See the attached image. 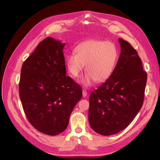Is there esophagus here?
<instances>
[{"label": "esophagus", "mask_w": 160, "mask_h": 160, "mask_svg": "<svg viewBox=\"0 0 160 160\" xmlns=\"http://www.w3.org/2000/svg\"><path fill=\"white\" fill-rule=\"evenodd\" d=\"M82 92H83V96L84 97V98H85V97L88 95V92H87V91L85 89H83Z\"/></svg>", "instance_id": "esophagus-1"}]
</instances>
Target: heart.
I'll return each instance as SVG.
<instances>
[{
    "label": "heart",
    "instance_id": "obj_1",
    "mask_svg": "<svg viewBox=\"0 0 160 160\" xmlns=\"http://www.w3.org/2000/svg\"><path fill=\"white\" fill-rule=\"evenodd\" d=\"M75 54L71 52L66 57V63L71 75L77 78L83 71L85 64L88 71L81 79V83L89 87L95 81L107 80L112 74L118 60V50L109 41L90 40L77 45Z\"/></svg>",
    "mask_w": 160,
    "mask_h": 160
}]
</instances>
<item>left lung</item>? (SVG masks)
Segmentation results:
<instances>
[{"mask_svg": "<svg viewBox=\"0 0 160 160\" xmlns=\"http://www.w3.org/2000/svg\"><path fill=\"white\" fill-rule=\"evenodd\" d=\"M121 52L112 74L89 96V122L96 133L111 135L127 128L141 109L147 73L138 52L119 38Z\"/></svg>", "mask_w": 160, "mask_h": 160, "instance_id": "8db88e82", "label": "left lung"}]
</instances>
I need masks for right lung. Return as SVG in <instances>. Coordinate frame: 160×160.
I'll return each instance as SVG.
<instances>
[{
    "label": "right lung",
    "mask_w": 160,
    "mask_h": 160,
    "mask_svg": "<svg viewBox=\"0 0 160 160\" xmlns=\"http://www.w3.org/2000/svg\"><path fill=\"white\" fill-rule=\"evenodd\" d=\"M62 43L47 37L23 62L19 96L29 123L38 132L56 135L65 130L82 98V89L66 76Z\"/></svg>",
    "instance_id": "right-lung-1"
}]
</instances>
